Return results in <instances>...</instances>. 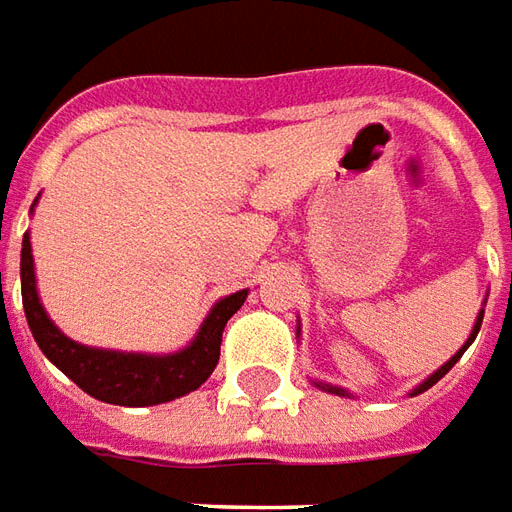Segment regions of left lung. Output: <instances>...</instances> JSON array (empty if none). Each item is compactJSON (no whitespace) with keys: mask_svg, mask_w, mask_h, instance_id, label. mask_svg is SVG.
Returning <instances> with one entry per match:
<instances>
[{"mask_svg":"<svg viewBox=\"0 0 512 512\" xmlns=\"http://www.w3.org/2000/svg\"><path fill=\"white\" fill-rule=\"evenodd\" d=\"M482 314H485V311H480V317H477V322H474V331L469 333V339H466V344H463V347H460L458 353L452 355V358H449L447 364L444 366H438L436 372H433V375H430V378L424 380V383H419V386H416V389L411 391V397H416V394H422V391H427L430 389V386H433V383H438V380L444 378V375H447L449 369H452V366L458 364V358L463 353H466V347H469L471 342H474V339H477V333H480V325H482ZM317 386H320V389H325V391H331V394H339V397H347V391L344 389H339V386H328V383H317Z\"/></svg>","mask_w":512,"mask_h":512,"instance_id":"left-lung-1","label":"left lung"}]
</instances>
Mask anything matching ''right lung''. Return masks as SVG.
I'll return each mask as SVG.
<instances>
[{"label": "right lung", "instance_id": "obj_1", "mask_svg": "<svg viewBox=\"0 0 512 512\" xmlns=\"http://www.w3.org/2000/svg\"><path fill=\"white\" fill-rule=\"evenodd\" d=\"M35 206V204H32ZM248 289H239L234 295L217 300L206 314L204 325L198 328L184 350L170 355L146 353H118V350H99L68 339L46 314L38 286H35V262H32L30 234L21 242V300L24 314L30 322V331L43 355L52 361L63 375L74 380L90 397L110 405H129L146 408L159 405L195 391L215 372L220 361V342L226 322L245 303Z\"/></svg>", "mask_w": 512, "mask_h": 512}]
</instances>
